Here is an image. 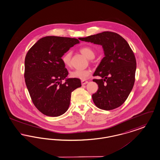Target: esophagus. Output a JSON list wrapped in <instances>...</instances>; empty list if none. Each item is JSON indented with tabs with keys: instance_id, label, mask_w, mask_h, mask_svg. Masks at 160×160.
Wrapping results in <instances>:
<instances>
[{
	"instance_id": "34e87169",
	"label": "esophagus",
	"mask_w": 160,
	"mask_h": 160,
	"mask_svg": "<svg viewBox=\"0 0 160 160\" xmlns=\"http://www.w3.org/2000/svg\"><path fill=\"white\" fill-rule=\"evenodd\" d=\"M81 82H82V85H86V84H87L88 83V82L86 81V80H82Z\"/></svg>"
}]
</instances>
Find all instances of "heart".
Instances as JSON below:
<instances>
[{"label":"heart","mask_w":160,"mask_h":160,"mask_svg":"<svg viewBox=\"0 0 160 160\" xmlns=\"http://www.w3.org/2000/svg\"><path fill=\"white\" fill-rule=\"evenodd\" d=\"M80 52L88 59H92L95 57V52L94 49L90 47H84L80 49ZM72 52L71 51L66 52L62 57V60L65 66H70ZM91 74L90 69H75L71 72L70 76L72 78L80 79L82 80H86L89 77Z\"/></svg>","instance_id":"1"}]
</instances>
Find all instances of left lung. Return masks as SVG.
I'll list each match as a JSON object with an SVG mask.
<instances>
[{"label": "left lung", "instance_id": "left-lung-1", "mask_svg": "<svg viewBox=\"0 0 160 160\" xmlns=\"http://www.w3.org/2000/svg\"><path fill=\"white\" fill-rule=\"evenodd\" d=\"M79 39L103 48L104 57L94 74L101 77L93 80L98 86L92 96L94 104L106 111L118 108L128 98L135 82L137 63L129 45L121 36L110 31Z\"/></svg>", "mask_w": 160, "mask_h": 160}]
</instances>
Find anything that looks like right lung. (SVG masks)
<instances>
[{
  "instance_id": "obj_1",
  "label": "right lung",
  "mask_w": 160,
  "mask_h": 160,
  "mask_svg": "<svg viewBox=\"0 0 160 160\" xmlns=\"http://www.w3.org/2000/svg\"><path fill=\"white\" fill-rule=\"evenodd\" d=\"M79 43L75 38L47 36L39 39L26 55L25 83L34 106L45 115L58 117L66 112L72 92L82 86L80 79L67 78L68 72L62 60L70 48Z\"/></svg>"
}]
</instances>
